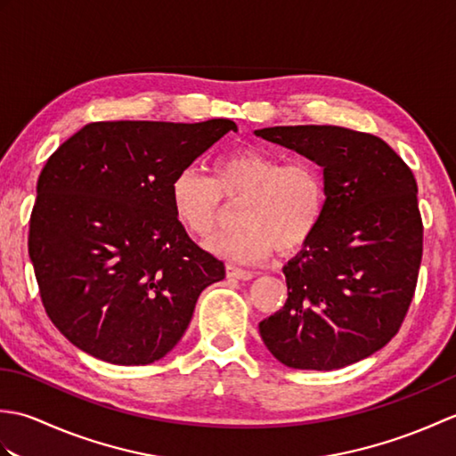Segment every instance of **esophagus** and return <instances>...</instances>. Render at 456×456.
<instances>
[{
	"label": "esophagus",
	"mask_w": 456,
	"mask_h": 456,
	"mask_svg": "<svg viewBox=\"0 0 456 456\" xmlns=\"http://www.w3.org/2000/svg\"><path fill=\"white\" fill-rule=\"evenodd\" d=\"M227 276H229V278H237V280H250V278H255L253 273H248V270H243V268L233 266V265H227Z\"/></svg>",
	"instance_id": "34e87169"
}]
</instances>
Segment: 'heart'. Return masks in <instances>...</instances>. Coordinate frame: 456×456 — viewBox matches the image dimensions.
Here are the masks:
<instances>
[{
	"instance_id": "heart-1",
	"label": "heart",
	"mask_w": 456,
	"mask_h": 456,
	"mask_svg": "<svg viewBox=\"0 0 456 456\" xmlns=\"http://www.w3.org/2000/svg\"><path fill=\"white\" fill-rule=\"evenodd\" d=\"M227 201H240V225L213 237L208 248L231 263L258 265L273 255L302 248L323 219L327 190L314 162H286L263 149L245 147L223 154L213 178L183 168L170 183V201L178 221L196 237H209L225 213Z\"/></svg>"
}]
</instances>
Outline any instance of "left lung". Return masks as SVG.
I'll return each mask as SVG.
<instances>
[{"label":"left lung","instance_id":"left-lung-1","mask_svg":"<svg viewBox=\"0 0 456 456\" xmlns=\"http://www.w3.org/2000/svg\"><path fill=\"white\" fill-rule=\"evenodd\" d=\"M323 168L327 201L314 237L282 268L284 307L258 323L276 361L335 370L398 333L418 284L423 225L411 170L382 139L335 125L255 131Z\"/></svg>","mask_w":456,"mask_h":456}]
</instances>
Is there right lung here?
I'll return each instance as SVG.
<instances>
[{
	"label": "right lung",
	"mask_w": 456,
	"mask_h": 456,
	"mask_svg": "<svg viewBox=\"0 0 456 456\" xmlns=\"http://www.w3.org/2000/svg\"><path fill=\"white\" fill-rule=\"evenodd\" d=\"M229 131L231 119L100 121L46 160L28 256L48 317L80 351L121 366L160 361L200 294L225 278L182 227L170 183Z\"/></svg>",
	"instance_id": "obj_1"
}]
</instances>
